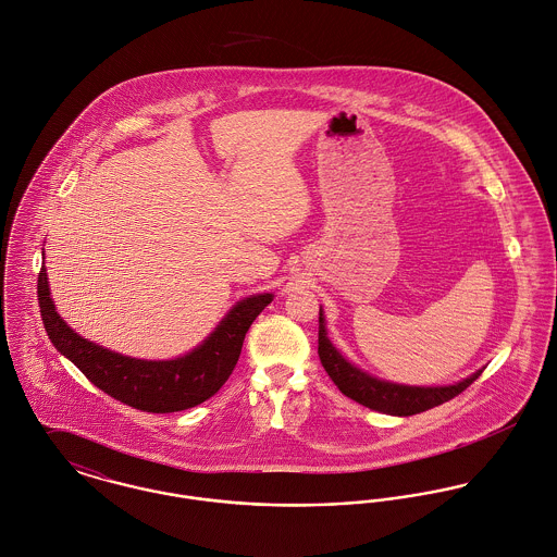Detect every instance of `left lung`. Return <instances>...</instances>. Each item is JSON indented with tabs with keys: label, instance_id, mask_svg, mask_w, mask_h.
Returning a JSON list of instances; mask_svg holds the SVG:
<instances>
[{
	"label": "left lung",
	"instance_id": "left-lung-1",
	"mask_svg": "<svg viewBox=\"0 0 557 557\" xmlns=\"http://www.w3.org/2000/svg\"><path fill=\"white\" fill-rule=\"evenodd\" d=\"M318 357L329 377L337 384V388L368 406L371 410L384 412V414H397V417H412L419 412H425L430 408H435L453 397H457L461 391H466L479 375L466 377L463 382H457L453 386H404V384H391L384 380H377L366 371L357 370L350 366L329 342L326 331H324V318L322 309L318 313Z\"/></svg>",
	"mask_w": 557,
	"mask_h": 557
}]
</instances>
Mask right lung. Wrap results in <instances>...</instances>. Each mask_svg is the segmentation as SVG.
Wrapping results in <instances>:
<instances>
[{
    "label": "right lung",
    "instance_id": "obj_1",
    "mask_svg": "<svg viewBox=\"0 0 557 557\" xmlns=\"http://www.w3.org/2000/svg\"><path fill=\"white\" fill-rule=\"evenodd\" d=\"M271 299V295H256L239 301L205 344L182 359L140 361L78 337L55 311L45 267L38 273L40 315L53 346L100 391L129 408L153 414L187 410L215 395L239 361L251 322Z\"/></svg>",
    "mask_w": 557,
    "mask_h": 557
}]
</instances>
